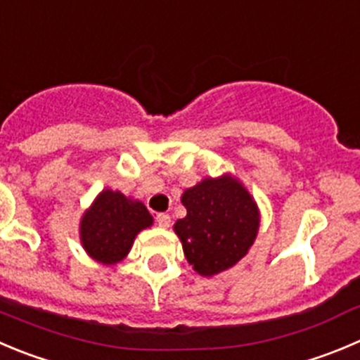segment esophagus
Instances as JSON below:
<instances>
[{
    "label": "esophagus",
    "mask_w": 360,
    "mask_h": 360,
    "mask_svg": "<svg viewBox=\"0 0 360 360\" xmlns=\"http://www.w3.org/2000/svg\"><path fill=\"white\" fill-rule=\"evenodd\" d=\"M155 221L160 228H169V224H171V217L167 214H157Z\"/></svg>",
    "instance_id": "1"
}]
</instances>
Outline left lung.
<instances>
[{
	"label": "left lung",
	"mask_w": 360,
	"mask_h": 360,
	"mask_svg": "<svg viewBox=\"0 0 360 360\" xmlns=\"http://www.w3.org/2000/svg\"><path fill=\"white\" fill-rule=\"evenodd\" d=\"M182 203L187 215L174 222V233L198 274L212 277L248 255L258 235L259 212L237 178H205L182 194Z\"/></svg>",
	"instance_id": "obj_1"
}]
</instances>
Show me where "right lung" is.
I'll list each match as a JSON object with an SVG mask.
<instances>
[{
  "mask_svg": "<svg viewBox=\"0 0 360 360\" xmlns=\"http://www.w3.org/2000/svg\"><path fill=\"white\" fill-rule=\"evenodd\" d=\"M152 215L141 201L105 189L83 214L79 224L81 244L94 259L115 265L129 255L136 235L152 226Z\"/></svg>",
  "mask_w": 360,
  "mask_h": 360,
  "instance_id": "1",
  "label": "right lung"
}]
</instances>
